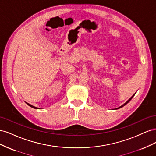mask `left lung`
I'll use <instances>...</instances> for the list:
<instances>
[{
    "label": "left lung",
    "instance_id": "obj_1",
    "mask_svg": "<svg viewBox=\"0 0 156 156\" xmlns=\"http://www.w3.org/2000/svg\"><path fill=\"white\" fill-rule=\"evenodd\" d=\"M135 94H136V92H135V94H133V96H131V98H130L129 99V100H127V101H126V102L125 103H124V104H123V105H121V106H120V107H118V108H115V109H119V108H122V107H123L124 106H125V105H126L127 104V103H129V102L130 101V100H131V99H132V98H133V96H135Z\"/></svg>",
    "mask_w": 156,
    "mask_h": 156
}]
</instances>
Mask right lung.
<instances>
[{
  "instance_id": "1",
  "label": "right lung",
  "mask_w": 156,
  "mask_h": 156,
  "mask_svg": "<svg viewBox=\"0 0 156 156\" xmlns=\"http://www.w3.org/2000/svg\"><path fill=\"white\" fill-rule=\"evenodd\" d=\"M26 103H27V104L28 105L30 106V107H32V108H35V109H40L39 108H37V107H34V106H33V105H32L29 104V103H27V102H26Z\"/></svg>"
}]
</instances>
